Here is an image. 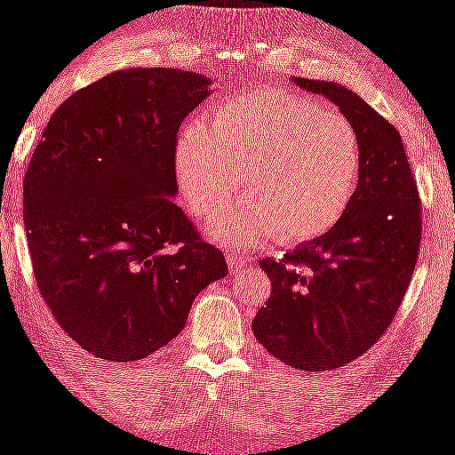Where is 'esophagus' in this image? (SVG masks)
Wrapping results in <instances>:
<instances>
[{
  "label": "esophagus",
  "instance_id": "34e87169",
  "mask_svg": "<svg viewBox=\"0 0 455 455\" xmlns=\"http://www.w3.org/2000/svg\"><path fill=\"white\" fill-rule=\"evenodd\" d=\"M227 264H228V270H231L233 275H237V272H242L243 267L248 266V257L237 255V252H228Z\"/></svg>",
  "mask_w": 455,
  "mask_h": 455
}]
</instances>
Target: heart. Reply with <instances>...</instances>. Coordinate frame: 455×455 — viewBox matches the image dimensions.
Wrapping results in <instances>:
<instances>
[{"mask_svg": "<svg viewBox=\"0 0 455 455\" xmlns=\"http://www.w3.org/2000/svg\"><path fill=\"white\" fill-rule=\"evenodd\" d=\"M249 196L207 222L227 246L270 240L312 242L331 231L351 204L362 146L340 113L279 89L237 95L212 122L196 119L176 146V179L188 212L207 218L236 190Z\"/></svg>", "mask_w": 455, "mask_h": 455, "instance_id": "b5f03b06", "label": "heart"}]
</instances>
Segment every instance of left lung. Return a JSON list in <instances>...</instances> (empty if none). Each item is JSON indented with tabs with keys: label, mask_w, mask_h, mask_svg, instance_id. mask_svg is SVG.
I'll list each match as a JSON object with an SVG mask.
<instances>
[{
	"label": "left lung",
	"mask_w": 455,
	"mask_h": 455,
	"mask_svg": "<svg viewBox=\"0 0 455 455\" xmlns=\"http://www.w3.org/2000/svg\"><path fill=\"white\" fill-rule=\"evenodd\" d=\"M331 100L355 128L362 174L340 222L318 240L261 261L272 281L252 333L300 371H333L366 353L403 303L420 248V198L399 131L338 83L294 78Z\"/></svg>",
	"instance_id": "left-lung-1"
}]
</instances>
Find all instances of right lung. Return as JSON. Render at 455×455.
Returning a JSON list of instances; mask_svg holds the SVG:
<instances>
[{"mask_svg":"<svg viewBox=\"0 0 455 455\" xmlns=\"http://www.w3.org/2000/svg\"><path fill=\"white\" fill-rule=\"evenodd\" d=\"M209 87L170 67L104 76L56 108L28 165L23 222L38 291L100 360L159 351L196 294L228 272L172 203L176 135Z\"/></svg>","mask_w":455,"mask_h":455,"instance_id":"right-lung-1","label":"right lung"}]
</instances>
